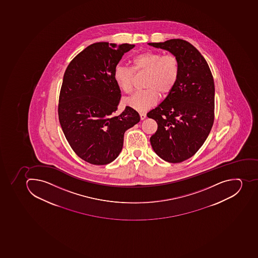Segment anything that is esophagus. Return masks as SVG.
<instances>
[{
	"instance_id": "esophagus-1",
	"label": "esophagus",
	"mask_w": 258,
	"mask_h": 258,
	"mask_svg": "<svg viewBox=\"0 0 258 258\" xmlns=\"http://www.w3.org/2000/svg\"><path fill=\"white\" fill-rule=\"evenodd\" d=\"M139 115H140V118L141 119H142V120H143V119H145L146 117H147V114H146L145 112L139 113Z\"/></svg>"
}]
</instances>
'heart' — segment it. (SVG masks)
Returning a JSON list of instances; mask_svg holds the SVG:
<instances>
[{"label": "heart", "mask_w": 258, "mask_h": 258, "mask_svg": "<svg viewBox=\"0 0 258 258\" xmlns=\"http://www.w3.org/2000/svg\"><path fill=\"white\" fill-rule=\"evenodd\" d=\"M131 68L117 65L113 72V78L118 87L128 94L134 87L135 74L147 73L145 79L147 90L136 92L123 99V104L143 111L157 103L160 98H166L177 85L179 77V62L173 54L161 52L144 51L130 58Z\"/></svg>", "instance_id": "obj_1"}]
</instances>
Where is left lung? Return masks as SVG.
Masks as SVG:
<instances>
[{
  "mask_svg": "<svg viewBox=\"0 0 258 258\" xmlns=\"http://www.w3.org/2000/svg\"><path fill=\"white\" fill-rule=\"evenodd\" d=\"M177 57V85L157 107L147 113L157 131L150 139L154 151L169 163H181L202 147L214 121L215 86L208 62L196 47L181 39L148 43Z\"/></svg>",
  "mask_w": 258,
  "mask_h": 258,
  "instance_id": "8db88e82",
  "label": "left lung"
}]
</instances>
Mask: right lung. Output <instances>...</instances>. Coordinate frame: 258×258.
Returning a JSON list of instances; mask_svg holds the SVG:
<instances>
[{
  "label": "right lung",
  "mask_w": 258,
  "mask_h": 258,
  "mask_svg": "<svg viewBox=\"0 0 258 258\" xmlns=\"http://www.w3.org/2000/svg\"><path fill=\"white\" fill-rule=\"evenodd\" d=\"M130 44L97 42L86 47L64 73L58 100V119L75 153L95 165L119 156L126 130L140 121L139 113L126 107L114 115L121 98L113 72Z\"/></svg>",
  "instance_id": "obj_1"
}]
</instances>
